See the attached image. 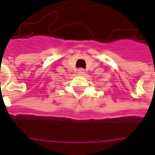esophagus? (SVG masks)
<instances>
[{"label":"esophagus","mask_w":155,"mask_h":155,"mask_svg":"<svg viewBox=\"0 0 155 155\" xmlns=\"http://www.w3.org/2000/svg\"><path fill=\"white\" fill-rule=\"evenodd\" d=\"M78 74H84V70L83 68H80L78 69Z\"/></svg>","instance_id":"obj_1"}]
</instances>
